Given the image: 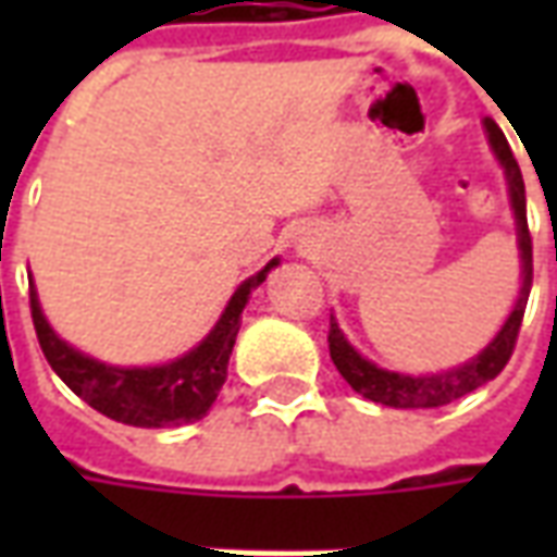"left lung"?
I'll use <instances>...</instances> for the list:
<instances>
[{
  "label": "left lung",
  "instance_id": "obj_1",
  "mask_svg": "<svg viewBox=\"0 0 557 557\" xmlns=\"http://www.w3.org/2000/svg\"><path fill=\"white\" fill-rule=\"evenodd\" d=\"M486 134H490V146L495 151V158L502 160L504 172H507L510 202H513L516 226H519V250H522V292H519V301H516L510 319L498 331V337L492 339L474 361L462 363L456 370H447V373L418 375V379L414 375L387 373L382 367H375L367 358H361L346 343L337 322L331 319V327H327L331 361L339 370V375L349 382L351 391H358L361 397L373 399V403H382V406H391V409H438V406H447V403L466 397L471 391H478L480 385L492 382L507 367L510 355H513L519 327H522V315H525L528 292H531V283H534V244H531V232H528L522 170H519L510 146H507V137L502 134V127L495 125L492 119H486Z\"/></svg>",
  "mask_w": 557,
  "mask_h": 557
}]
</instances>
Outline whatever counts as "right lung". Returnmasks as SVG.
<instances>
[{
  "mask_svg": "<svg viewBox=\"0 0 557 557\" xmlns=\"http://www.w3.org/2000/svg\"><path fill=\"white\" fill-rule=\"evenodd\" d=\"M277 259H271L259 274L244 280L238 292L232 295L226 313L220 315L214 331L208 334L194 351L163 367H146V370H125V367H107L91 361L86 355L74 351L67 343L55 337L53 327L47 325L38 295L29 289L32 325L41 343V351L53 373L65 382L79 399H86L91 409L107 418L127 423V426H182L206 418L211 403L218 399L220 387L226 382V363H230L232 346L242 327V310L250 292L265 280Z\"/></svg>",
  "mask_w": 557,
  "mask_h": 557,
  "instance_id": "obj_1",
  "label": "right lung"
}]
</instances>
